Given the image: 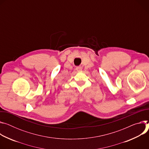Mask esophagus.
Instances as JSON below:
<instances>
[{
    "instance_id": "obj_1",
    "label": "esophagus",
    "mask_w": 149,
    "mask_h": 149,
    "mask_svg": "<svg viewBox=\"0 0 149 149\" xmlns=\"http://www.w3.org/2000/svg\"><path fill=\"white\" fill-rule=\"evenodd\" d=\"M76 70H77V72H80V71H81L82 68H81V67H77V68H76Z\"/></svg>"
}]
</instances>
